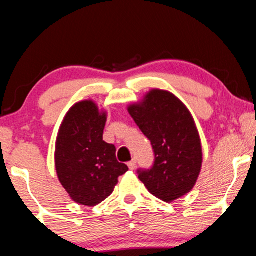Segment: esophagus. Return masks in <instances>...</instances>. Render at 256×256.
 I'll return each instance as SVG.
<instances>
[{
	"label": "esophagus",
	"mask_w": 256,
	"mask_h": 256,
	"mask_svg": "<svg viewBox=\"0 0 256 256\" xmlns=\"http://www.w3.org/2000/svg\"><path fill=\"white\" fill-rule=\"evenodd\" d=\"M128 167H129V170L134 171L135 167H136V162H135V160H132V162H128Z\"/></svg>",
	"instance_id": "obj_1"
}]
</instances>
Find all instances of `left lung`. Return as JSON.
I'll return each instance as SVG.
<instances>
[{"instance_id": "obj_1", "label": "left lung", "mask_w": 256, "mask_h": 256, "mask_svg": "<svg viewBox=\"0 0 256 256\" xmlns=\"http://www.w3.org/2000/svg\"><path fill=\"white\" fill-rule=\"evenodd\" d=\"M127 110L156 154L152 168L138 172V179L164 202L188 194L203 164L200 136L188 106L170 91L152 89Z\"/></svg>"}]
</instances>
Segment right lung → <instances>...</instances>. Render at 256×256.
I'll return each instance as SVG.
<instances>
[{
	"label": "right lung",
	"instance_id": "right-lung-1",
	"mask_svg": "<svg viewBox=\"0 0 256 256\" xmlns=\"http://www.w3.org/2000/svg\"><path fill=\"white\" fill-rule=\"evenodd\" d=\"M108 112L92 100L68 109L56 140L59 182L74 203L94 206L112 194L128 167L116 159V148L103 140Z\"/></svg>",
	"mask_w": 256,
	"mask_h": 256
}]
</instances>
